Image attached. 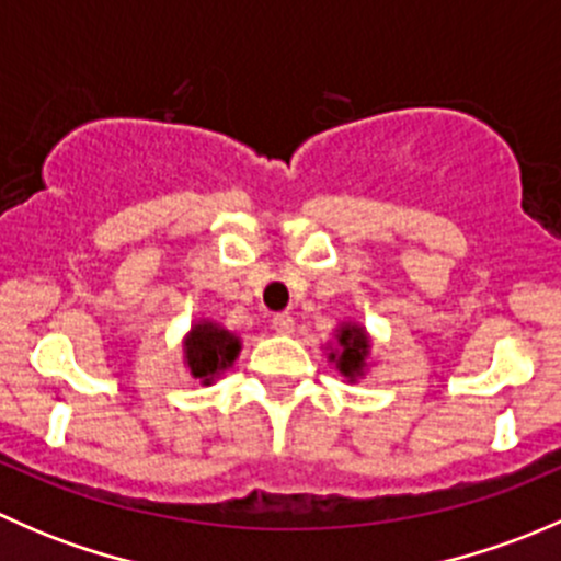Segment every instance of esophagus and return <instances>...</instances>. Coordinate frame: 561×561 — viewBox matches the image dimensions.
Segmentation results:
<instances>
[{
    "label": "esophagus",
    "instance_id": "obj_1",
    "mask_svg": "<svg viewBox=\"0 0 561 561\" xmlns=\"http://www.w3.org/2000/svg\"><path fill=\"white\" fill-rule=\"evenodd\" d=\"M293 325H296V320H293L290 314L282 312V314H274L271 317V328H274L276 333H290Z\"/></svg>",
    "mask_w": 561,
    "mask_h": 561
}]
</instances>
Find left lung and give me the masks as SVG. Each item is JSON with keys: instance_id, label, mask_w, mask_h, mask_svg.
Instances as JSON below:
<instances>
[{"instance_id": "8db88e82", "label": "left lung", "mask_w": 561, "mask_h": 561, "mask_svg": "<svg viewBox=\"0 0 561 561\" xmlns=\"http://www.w3.org/2000/svg\"><path fill=\"white\" fill-rule=\"evenodd\" d=\"M366 355H369V336L360 325H342L339 328V353H331L328 358L336 360V369L344 377L355 380L364 371Z\"/></svg>"}]
</instances>
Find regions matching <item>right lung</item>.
Listing matches in <instances>:
<instances>
[{"label":"right lung","mask_w":561,"mask_h":561,"mask_svg":"<svg viewBox=\"0 0 561 561\" xmlns=\"http://www.w3.org/2000/svg\"><path fill=\"white\" fill-rule=\"evenodd\" d=\"M241 342L230 331L219 328L217 322H197L190 331L184 342L186 366H190L192 377L203 380V386L222 375L239 355Z\"/></svg>","instance_id":"right-lung-1"}]
</instances>
